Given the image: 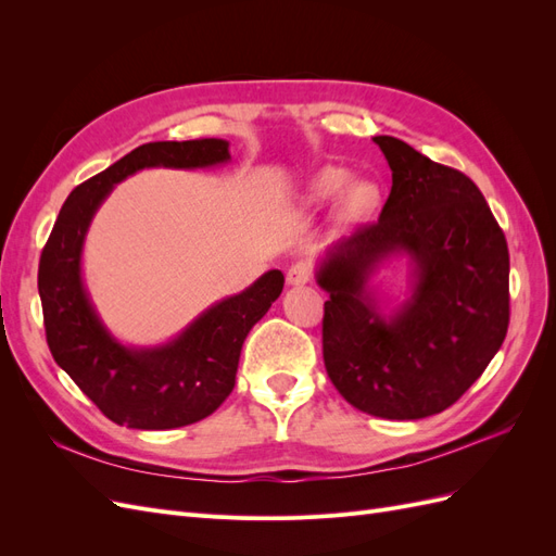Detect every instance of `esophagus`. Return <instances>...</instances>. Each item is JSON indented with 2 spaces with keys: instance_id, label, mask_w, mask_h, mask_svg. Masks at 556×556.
Instances as JSON below:
<instances>
[{
  "instance_id": "1",
  "label": "esophagus",
  "mask_w": 556,
  "mask_h": 556,
  "mask_svg": "<svg viewBox=\"0 0 556 556\" xmlns=\"http://www.w3.org/2000/svg\"><path fill=\"white\" fill-rule=\"evenodd\" d=\"M311 278H313L311 262L301 260L288 268V285H306V282H311Z\"/></svg>"
}]
</instances>
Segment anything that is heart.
Here are the masks:
<instances>
[{
    "label": "heart",
    "mask_w": 556,
    "mask_h": 556,
    "mask_svg": "<svg viewBox=\"0 0 556 556\" xmlns=\"http://www.w3.org/2000/svg\"><path fill=\"white\" fill-rule=\"evenodd\" d=\"M345 182H348L345 169H339V166H325L323 172H317L311 178L308 188H306V197L311 201L331 199L345 188ZM376 197H378V192L371 182H364V180L352 182L343 197V211L348 215H362L376 204Z\"/></svg>",
    "instance_id": "obj_1"
}]
</instances>
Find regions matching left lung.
Instances as JSON below:
<instances>
[{
	"instance_id": "8db88e82",
	"label": "left lung",
	"mask_w": 556,
	"mask_h": 556,
	"mask_svg": "<svg viewBox=\"0 0 556 556\" xmlns=\"http://www.w3.org/2000/svg\"><path fill=\"white\" fill-rule=\"evenodd\" d=\"M392 169L378 223L327 250L323 355L341 396L384 419L443 413L498 352L510 323V257L478 185L394 137L374 139ZM408 254L414 292L384 318L367 278Z\"/></svg>"
}]
</instances>
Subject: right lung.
<instances>
[{
    "instance_id": "obj_1",
    "label": "right lung",
    "mask_w": 556,
    "mask_h": 556,
    "mask_svg": "<svg viewBox=\"0 0 556 556\" xmlns=\"http://www.w3.org/2000/svg\"><path fill=\"white\" fill-rule=\"evenodd\" d=\"M227 160L229 143L223 139L134 148L74 188L43 245L39 296L50 355L115 425L164 431L215 413L237 382L248 331L282 292L285 278L274 268L241 294L217 301L166 345L127 348L106 331L83 285V241L113 185L148 166L199 169Z\"/></svg>"
}]
</instances>
